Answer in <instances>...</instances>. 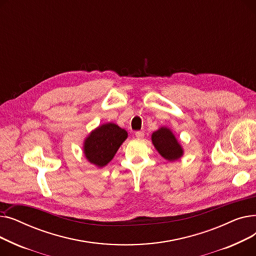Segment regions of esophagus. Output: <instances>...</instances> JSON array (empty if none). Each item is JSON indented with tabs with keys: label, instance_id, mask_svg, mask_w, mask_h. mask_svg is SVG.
I'll return each mask as SVG.
<instances>
[{
	"label": "esophagus",
	"instance_id": "34e87169",
	"mask_svg": "<svg viewBox=\"0 0 256 256\" xmlns=\"http://www.w3.org/2000/svg\"><path fill=\"white\" fill-rule=\"evenodd\" d=\"M135 135H136L137 138H143L144 137V132H141V130H138V132H135Z\"/></svg>",
	"mask_w": 256,
	"mask_h": 256
}]
</instances>
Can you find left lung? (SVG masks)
<instances>
[{"instance_id": "8db88e82", "label": "left lung", "mask_w": 256, "mask_h": 256, "mask_svg": "<svg viewBox=\"0 0 256 256\" xmlns=\"http://www.w3.org/2000/svg\"><path fill=\"white\" fill-rule=\"evenodd\" d=\"M152 141L158 154L170 162L180 158L184 154L182 145L168 128H160L158 130L152 132Z\"/></svg>"}]
</instances>
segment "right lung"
<instances>
[{
	"label": "right lung",
	"mask_w": 256,
	"mask_h": 256,
	"mask_svg": "<svg viewBox=\"0 0 256 256\" xmlns=\"http://www.w3.org/2000/svg\"><path fill=\"white\" fill-rule=\"evenodd\" d=\"M126 138V130L117 124L113 122L102 124L92 130L85 139L84 154L91 164L104 167L114 158Z\"/></svg>",
	"instance_id": "1"
}]
</instances>
